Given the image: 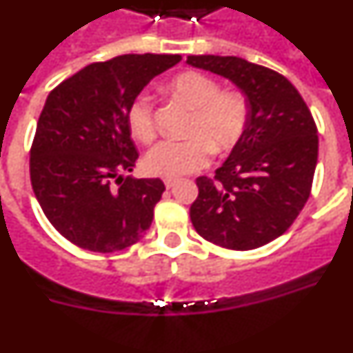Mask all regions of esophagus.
<instances>
[{"mask_svg":"<svg viewBox=\"0 0 353 353\" xmlns=\"http://www.w3.org/2000/svg\"><path fill=\"white\" fill-rule=\"evenodd\" d=\"M176 182H179V180H174V179H166V180H164V183H166L168 189H171V187L176 185Z\"/></svg>","mask_w":353,"mask_h":353,"instance_id":"obj_1","label":"esophagus"}]
</instances>
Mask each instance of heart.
Here are the masks:
<instances>
[{
	"label": "heart",
	"instance_id": "heart-1",
	"mask_svg": "<svg viewBox=\"0 0 353 353\" xmlns=\"http://www.w3.org/2000/svg\"><path fill=\"white\" fill-rule=\"evenodd\" d=\"M170 95L192 109L189 120L191 138L166 139L155 145L145 157L150 174L176 179L194 173L208 162L212 148L226 152L242 138L248 123V102L239 92H221L219 84L199 72H182L168 83ZM127 125L134 139L150 143L155 138L154 104L138 97L127 111Z\"/></svg>",
	"mask_w": 353,
	"mask_h": 353
}]
</instances>
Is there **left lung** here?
<instances>
[{
    "label": "left lung",
    "instance_id": "left-lung-1",
    "mask_svg": "<svg viewBox=\"0 0 353 353\" xmlns=\"http://www.w3.org/2000/svg\"><path fill=\"white\" fill-rule=\"evenodd\" d=\"M191 67L232 81L245 95L248 123L214 180H196V232L221 248L249 251L281 236L310 198L318 130L297 88L236 56H187Z\"/></svg>",
    "mask_w": 353,
    "mask_h": 353
}]
</instances>
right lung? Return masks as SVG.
Instances as JSON below:
<instances>
[{
	"instance_id": "add662e5",
	"label": "right lung",
	"mask_w": 353,
	"mask_h": 353,
	"mask_svg": "<svg viewBox=\"0 0 353 353\" xmlns=\"http://www.w3.org/2000/svg\"><path fill=\"white\" fill-rule=\"evenodd\" d=\"M180 60L117 56L84 67L49 93L31 146V185L49 223L72 244L121 251L152 224L166 187L161 179L123 176L139 157L127 111L150 81Z\"/></svg>"
}]
</instances>
